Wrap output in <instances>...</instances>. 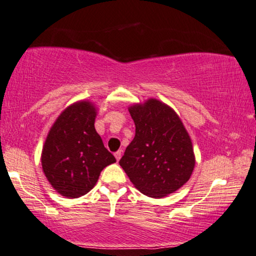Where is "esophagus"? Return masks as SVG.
Instances as JSON below:
<instances>
[{"mask_svg": "<svg viewBox=\"0 0 256 256\" xmlns=\"http://www.w3.org/2000/svg\"><path fill=\"white\" fill-rule=\"evenodd\" d=\"M122 154H123V150H117V152L114 153V158H116V160H117V161H120V158H122Z\"/></svg>", "mask_w": 256, "mask_h": 256, "instance_id": "obj_1", "label": "esophagus"}]
</instances>
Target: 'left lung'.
I'll return each instance as SVG.
<instances>
[{
    "label": "left lung",
    "instance_id": "left-lung-1",
    "mask_svg": "<svg viewBox=\"0 0 256 256\" xmlns=\"http://www.w3.org/2000/svg\"><path fill=\"white\" fill-rule=\"evenodd\" d=\"M136 136L120 164L144 195L161 198L188 181L195 167L192 144L175 111L158 100L128 109Z\"/></svg>",
    "mask_w": 256,
    "mask_h": 256
}]
</instances>
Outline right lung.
Instances as JSON below:
<instances>
[{
  "label": "right lung",
  "instance_id": "add662e5",
  "mask_svg": "<svg viewBox=\"0 0 256 256\" xmlns=\"http://www.w3.org/2000/svg\"><path fill=\"white\" fill-rule=\"evenodd\" d=\"M96 110L90 102H78L58 117L46 138L42 166L48 182L67 198L90 192L106 166L116 159L95 130Z\"/></svg>",
  "mask_w": 256,
  "mask_h": 256
}]
</instances>
